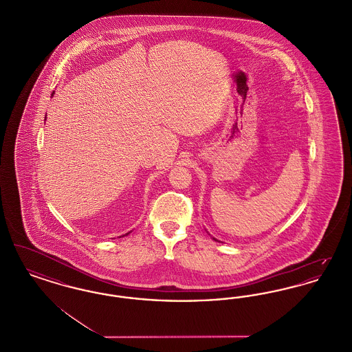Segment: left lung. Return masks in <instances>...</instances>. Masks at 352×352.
I'll list each match as a JSON object with an SVG mask.
<instances>
[{"mask_svg": "<svg viewBox=\"0 0 352 352\" xmlns=\"http://www.w3.org/2000/svg\"><path fill=\"white\" fill-rule=\"evenodd\" d=\"M212 239H214V240H215V241H219L218 239H215V237H212ZM219 243H220V241H219Z\"/></svg>", "mask_w": 352, "mask_h": 352, "instance_id": "left-lung-1", "label": "left lung"}]
</instances>
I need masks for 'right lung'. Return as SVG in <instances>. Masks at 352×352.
<instances>
[{"mask_svg": "<svg viewBox=\"0 0 352 352\" xmlns=\"http://www.w3.org/2000/svg\"><path fill=\"white\" fill-rule=\"evenodd\" d=\"M52 95H54V92H52ZM131 234V232H128V234H122V236H126V234ZM120 237H121V236H120Z\"/></svg>", "mask_w": 352, "mask_h": 352, "instance_id": "add662e5", "label": "right lung"}]
</instances>
